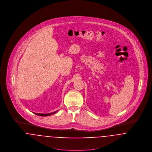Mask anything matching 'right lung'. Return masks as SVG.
Listing matches in <instances>:
<instances>
[{
  "label": "right lung",
  "mask_w": 152,
  "mask_h": 152,
  "mask_svg": "<svg viewBox=\"0 0 152 152\" xmlns=\"http://www.w3.org/2000/svg\"><path fill=\"white\" fill-rule=\"evenodd\" d=\"M56 111H55V112H53V113H49V114H39V113H35V114L37 115H39V116H42V117H46V116H49V115H52L53 114H55Z\"/></svg>",
  "instance_id": "add662e5"
}]
</instances>
